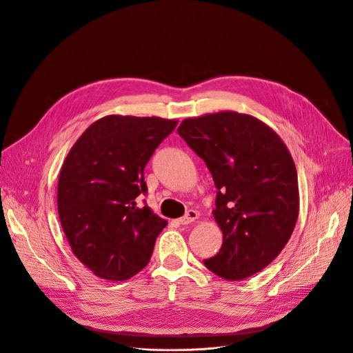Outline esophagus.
I'll return each instance as SVG.
<instances>
[{"label":"esophagus","instance_id":"esophagus-1","mask_svg":"<svg viewBox=\"0 0 353 353\" xmlns=\"http://www.w3.org/2000/svg\"><path fill=\"white\" fill-rule=\"evenodd\" d=\"M197 216H199L197 211L188 210V211L185 212V215H183V216L179 219V223H180V225H188L190 222H193L194 219H197Z\"/></svg>","mask_w":353,"mask_h":353}]
</instances>
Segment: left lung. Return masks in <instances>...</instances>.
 <instances>
[{"label": "left lung", "instance_id": "8db88e82", "mask_svg": "<svg viewBox=\"0 0 353 353\" xmlns=\"http://www.w3.org/2000/svg\"><path fill=\"white\" fill-rule=\"evenodd\" d=\"M177 132L204 160L218 190L214 216L223 241L204 265L232 281L259 273L297 222L299 179L290 152L262 121L232 111L184 119Z\"/></svg>", "mask_w": 353, "mask_h": 353}]
</instances>
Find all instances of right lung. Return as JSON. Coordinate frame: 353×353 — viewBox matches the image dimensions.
<instances>
[{
  "mask_svg": "<svg viewBox=\"0 0 353 353\" xmlns=\"http://www.w3.org/2000/svg\"><path fill=\"white\" fill-rule=\"evenodd\" d=\"M177 121L108 115L70 149L60 170L57 211L73 253L95 276L122 281L150 261L168 225L139 196L143 170Z\"/></svg>",
  "mask_w": 353,
  "mask_h": 353,
  "instance_id": "1",
  "label": "right lung"
}]
</instances>
